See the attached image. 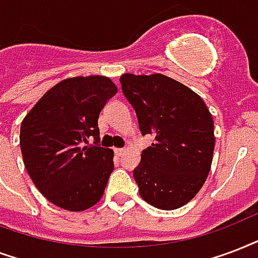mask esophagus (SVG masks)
Masks as SVG:
<instances>
[{
    "instance_id": "1",
    "label": "esophagus",
    "mask_w": 258,
    "mask_h": 258,
    "mask_svg": "<svg viewBox=\"0 0 258 258\" xmlns=\"http://www.w3.org/2000/svg\"><path fill=\"white\" fill-rule=\"evenodd\" d=\"M114 153L117 156H122L123 153H125V149H122V148H115Z\"/></svg>"
}]
</instances>
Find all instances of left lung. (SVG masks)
<instances>
[{"mask_svg":"<svg viewBox=\"0 0 258 258\" xmlns=\"http://www.w3.org/2000/svg\"><path fill=\"white\" fill-rule=\"evenodd\" d=\"M119 82L141 135L155 139L133 171L140 195L161 210L179 209L210 172L215 145L210 111L197 93L161 74H123Z\"/></svg>","mask_w":258,"mask_h":258,"instance_id":"1","label":"left lung"}]
</instances>
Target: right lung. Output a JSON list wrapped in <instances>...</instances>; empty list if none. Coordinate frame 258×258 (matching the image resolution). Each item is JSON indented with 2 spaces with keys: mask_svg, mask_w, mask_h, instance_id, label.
<instances>
[{
  "mask_svg": "<svg viewBox=\"0 0 258 258\" xmlns=\"http://www.w3.org/2000/svg\"><path fill=\"white\" fill-rule=\"evenodd\" d=\"M115 94L106 77L69 78L48 90L21 122L20 147L28 175L60 209L87 210L103 195L114 153L98 144V117Z\"/></svg>",
  "mask_w": 258,
  "mask_h": 258,
  "instance_id": "right-lung-1",
  "label": "right lung"
}]
</instances>
